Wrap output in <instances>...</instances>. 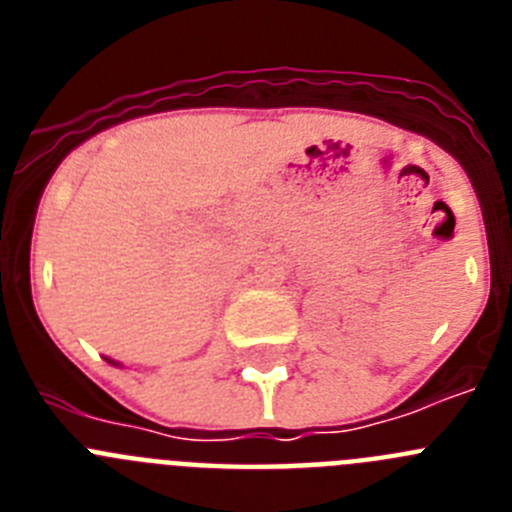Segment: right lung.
Masks as SVG:
<instances>
[{
  "instance_id": "obj_1",
  "label": "right lung",
  "mask_w": 512,
  "mask_h": 512,
  "mask_svg": "<svg viewBox=\"0 0 512 512\" xmlns=\"http://www.w3.org/2000/svg\"><path fill=\"white\" fill-rule=\"evenodd\" d=\"M110 364H112V361H110Z\"/></svg>"
}]
</instances>
